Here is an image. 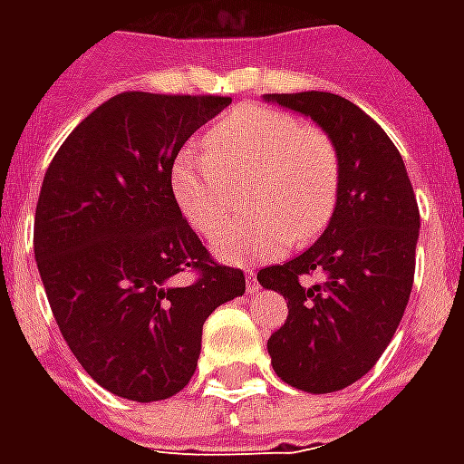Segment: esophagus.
I'll use <instances>...</instances> for the list:
<instances>
[{"mask_svg":"<svg viewBox=\"0 0 464 464\" xmlns=\"http://www.w3.org/2000/svg\"><path fill=\"white\" fill-rule=\"evenodd\" d=\"M246 288H248V293H258V281H256V273H248V285H246Z\"/></svg>","mask_w":464,"mask_h":464,"instance_id":"obj_1","label":"esophagus"}]
</instances>
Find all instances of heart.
Returning a JSON list of instances; mask_svg holds the SVG:
<instances>
[{"label": "heart", "instance_id": "heart-1", "mask_svg": "<svg viewBox=\"0 0 464 464\" xmlns=\"http://www.w3.org/2000/svg\"><path fill=\"white\" fill-rule=\"evenodd\" d=\"M208 153L176 156L171 186L176 203L196 231L211 233L231 203L236 183L246 191L251 218L213 236V253L228 263L273 258L288 243H305L331 221L338 198V156L325 133L301 119L241 106L213 123Z\"/></svg>", "mask_w": 464, "mask_h": 464}]
</instances>
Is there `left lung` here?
Instances as JSON below:
<instances>
[{
  "label": "left lung",
  "mask_w": 464,
  "mask_h": 464,
  "mask_svg": "<svg viewBox=\"0 0 464 464\" xmlns=\"http://www.w3.org/2000/svg\"><path fill=\"white\" fill-rule=\"evenodd\" d=\"M308 116L338 156V198L321 238L258 283L288 301V318L268 338L276 375L323 395L368 372L398 331L412 291L420 211L405 161L362 109L331 92L266 94ZM324 283L305 286V275Z\"/></svg>",
  "instance_id": "obj_1"
}]
</instances>
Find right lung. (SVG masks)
Listing matches in <instances>:
<instances>
[{
  "mask_svg": "<svg viewBox=\"0 0 464 464\" xmlns=\"http://www.w3.org/2000/svg\"><path fill=\"white\" fill-rule=\"evenodd\" d=\"M228 96L123 92L66 136L34 216L36 268L82 368L136 402L181 392L203 323L246 293L238 268L211 261L183 218L171 169ZM199 276L180 283V273Z\"/></svg>",
  "mask_w": 464,
  "mask_h": 464,
  "instance_id": "1",
  "label": "right lung"
}]
</instances>
